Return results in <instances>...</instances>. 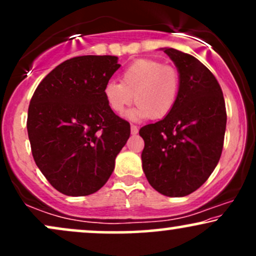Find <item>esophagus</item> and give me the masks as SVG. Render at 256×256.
<instances>
[{"label":"esophagus","instance_id":"esophagus-1","mask_svg":"<svg viewBox=\"0 0 256 256\" xmlns=\"http://www.w3.org/2000/svg\"><path fill=\"white\" fill-rule=\"evenodd\" d=\"M131 134H138V128L136 125H131Z\"/></svg>","mask_w":256,"mask_h":256}]
</instances>
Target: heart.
Here are the masks:
<instances>
[{
  "instance_id": "1",
  "label": "heart",
  "mask_w": 256,
  "mask_h": 256,
  "mask_svg": "<svg viewBox=\"0 0 256 256\" xmlns=\"http://www.w3.org/2000/svg\"><path fill=\"white\" fill-rule=\"evenodd\" d=\"M120 82L107 83L104 98L116 114L122 113L134 100L137 104L126 113L130 120L165 118L174 107L180 89L177 70L152 58H140L128 64Z\"/></svg>"
}]
</instances>
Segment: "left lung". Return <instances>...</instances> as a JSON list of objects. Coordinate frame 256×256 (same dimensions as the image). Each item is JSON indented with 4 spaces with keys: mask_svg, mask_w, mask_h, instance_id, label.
<instances>
[{
    "mask_svg": "<svg viewBox=\"0 0 256 256\" xmlns=\"http://www.w3.org/2000/svg\"><path fill=\"white\" fill-rule=\"evenodd\" d=\"M177 67L180 89L168 116L140 130L142 167L149 184L170 198L198 190L218 165L226 128L222 88L196 58L162 48Z\"/></svg>",
    "mask_w": 256,
    "mask_h": 256,
    "instance_id": "1",
    "label": "left lung"
}]
</instances>
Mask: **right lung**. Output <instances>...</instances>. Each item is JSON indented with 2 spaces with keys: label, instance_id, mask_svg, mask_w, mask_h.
<instances>
[{
  "label": "right lung",
  "instance_id": "add662e5",
  "mask_svg": "<svg viewBox=\"0 0 256 256\" xmlns=\"http://www.w3.org/2000/svg\"><path fill=\"white\" fill-rule=\"evenodd\" d=\"M118 58L85 55L64 61L40 82L28 114L34 162L67 196H86L107 183L130 124L108 107L104 86Z\"/></svg>",
  "mask_w": 256,
  "mask_h": 256
}]
</instances>
